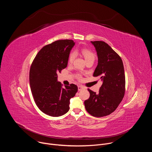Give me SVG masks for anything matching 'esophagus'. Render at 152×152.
<instances>
[{
	"label": "esophagus",
	"mask_w": 152,
	"mask_h": 152,
	"mask_svg": "<svg viewBox=\"0 0 152 152\" xmlns=\"http://www.w3.org/2000/svg\"><path fill=\"white\" fill-rule=\"evenodd\" d=\"M83 89H84V87L83 86H82V85H79L78 86V90L79 91H81Z\"/></svg>",
	"instance_id": "1"
}]
</instances>
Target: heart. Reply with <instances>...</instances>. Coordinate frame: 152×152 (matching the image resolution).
<instances>
[{
    "mask_svg": "<svg viewBox=\"0 0 152 152\" xmlns=\"http://www.w3.org/2000/svg\"><path fill=\"white\" fill-rule=\"evenodd\" d=\"M81 53H82V55L83 56L86 61H87L90 59H94L95 56H94V53L91 50H90L87 49H82ZM75 57H76V53L75 52H72L70 54V56L69 58V62L72 63L73 61H74ZM79 78H80V77H79Z\"/></svg>",
    "mask_w": 152,
    "mask_h": 152,
    "instance_id": "obj_1",
    "label": "heart"
}]
</instances>
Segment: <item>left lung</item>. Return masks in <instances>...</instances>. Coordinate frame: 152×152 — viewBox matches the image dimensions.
Masks as SVG:
<instances>
[{
    "label": "left lung",
    "instance_id": "1",
    "mask_svg": "<svg viewBox=\"0 0 152 152\" xmlns=\"http://www.w3.org/2000/svg\"><path fill=\"white\" fill-rule=\"evenodd\" d=\"M98 58L93 76L100 77L103 83L99 93L88 89L90 96L84 102L87 112L96 117L111 114L122 101L125 92V75L120 56L107 43L91 41Z\"/></svg>",
    "mask_w": 152,
    "mask_h": 152
}]
</instances>
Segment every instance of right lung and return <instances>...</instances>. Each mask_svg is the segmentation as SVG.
I'll return each mask as SVG.
<instances>
[{"mask_svg":"<svg viewBox=\"0 0 152 152\" xmlns=\"http://www.w3.org/2000/svg\"><path fill=\"white\" fill-rule=\"evenodd\" d=\"M75 42L71 39L56 41L43 47L35 56L30 69L29 83L39 109L52 117L66 114L70 100L77 91L75 84L62 87L58 72L67 66L71 50Z\"/></svg>","mask_w":152,"mask_h":152,"instance_id":"obj_1","label":"right lung"}]
</instances>
